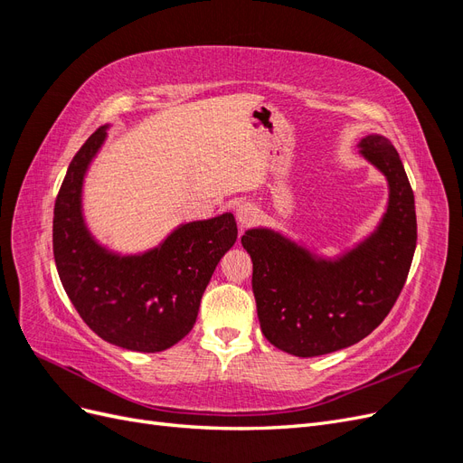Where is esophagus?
<instances>
[{"label":"esophagus","instance_id":"obj_1","mask_svg":"<svg viewBox=\"0 0 463 463\" xmlns=\"http://www.w3.org/2000/svg\"><path fill=\"white\" fill-rule=\"evenodd\" d=\"M259 218V208L253 204H241L237 208V222L241 223V226H249V223H253Z\"/></svg>","mask_w":463,"mask_h":463}]
</instances>
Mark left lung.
Wrapping results in <instances>:
<instances>
[{"instance_id": "obj_1", "label": "left lung", "mask_w": 463, "mask_h": 463, "mask_svg": "<svg viewBox=\"0 0 463 463\" xmlns=\"http://www.w3.org/2000/svg\"><path fill=\"white\" fill-rule=\"evenodd\" d=\"M359 148L390 187L386 214L365 241L328 260L266 228L241 237L260 330L286 354L317 357L357 344L386 318L408 278L417 243L410 179L386 137L369 135Z\"/></svg>"}]
</instances>
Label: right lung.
Returning <instances> with one entry per match:
<instances>
[{
    "label": "right lung",
    "instance_id": "obj_1",
    "mask_svg": "<svg viewBox=\"0 0 463 463\" xmlns=\"http://www.w3.org/2000/svg\"><path fill=\"white\" fill-rule=\"evenodd\" d=\"M98 128L67 167L53 206V259L87 326L131 352L154 354L191 332L216 264L237 240L233 214L181 223L143 255H116L94 241L80 208L82 179L102 146Z\"/></svg>",
    "mask_w": 463,
    "mask_h": 463
}]
</instances>
